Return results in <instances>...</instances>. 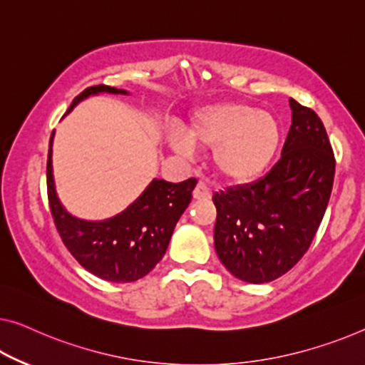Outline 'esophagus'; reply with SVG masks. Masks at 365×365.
<instances>
[{
	"mask_svg": "<svg viewBox=\"0 0 365 365\" xmlns=\"http://www.w3.org/2000/svg\"><path fill=\"white\" fill-rule=\"evenodd\" d=\"M193 198L195 200H210L211 198V190L205 182H198L197 187L193 190Z\"/></svg>",
	"mask_w": 365,
	"mask_h": 365,
	"instance_id": "1",
	"label": "esophagus"
}]
</instances>
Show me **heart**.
Listing matches in <instances>:
<instances>
[{"label": "heart", "mask_w": 365, "mask_h": 365, "mask_svg": "<svg viewBox=\"0 0 365 365\" xmlns=\"http://www.w3.org/2000/svg\"><path fill=\"white\" fill-rule=\"evenodd\" d=\"M168 143L182 155H192L193 145L213 149L217 175L231 183H249L274 160L280 145V124L274 114L246 103H215L192 114L187 138L173 133Z\"/></svg>", "instance_id": "obj_1"}]
</instances>
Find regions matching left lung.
<instances>
[{"label": "left lung", "instance_id": "8db88e82", "mask_svg": "<svg viewBox=\"0 0 365 365\" xmlns=\"http://www.w3.org/2000/svg\"><path fill=\"white\" fill-rule=\"evenodd\" d=\"M292 126L279 162L257 182L215 193V249L249 284L287 274L308 251L324 216L336 160L324 124L290 98Z\"/></svg>", "mask_w": 365, "mask_h": 365}]
</instances>
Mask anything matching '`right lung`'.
Wrapping results in <instances>:
<instances>
[{
  "label": "right lung",
  "instance_id": "add662e5",
  "mask_svg": "<svg viewBox=\"0 0 365 365\" xmlns=\"http://www.w3.org/2000/svg\"><path fill=\"white\" fill-rule=\"evenodd\" d=\"M124 93L114 86L96 85L81 91L68 111L90 95ZM52 139L47 157V197L56 227L65 247L91 274L126 284L148 275L164 257L177 221L192 201L197 178L180 183L152 180L144 193L123 213L105 221H83L65 211L52 177Z\"/></svg>",
  "mask_w": 365,
  "mask_h": 365
}]
</instances>
